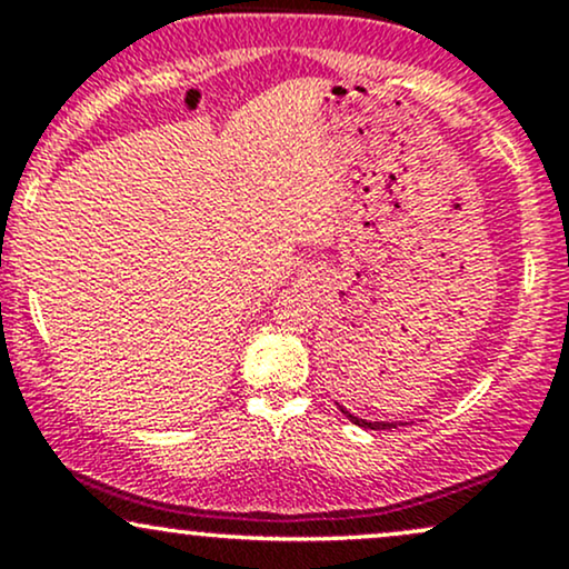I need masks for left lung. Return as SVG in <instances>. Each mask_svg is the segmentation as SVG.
<instances>
[{
	"label": "left lung",
	"mask_w": 569,
	"mask_h": 569,
	"mask_svg": "<svg viewBox=\"0 0 569 569\" xmlns=\"http://www.w3.org/2000/svg\"><path fill=\"white\" fill-rule=\"evenodd\" d=\"M339 409H342V407H339ZM342 415L348 417L352 426H358V428H367V430H390V428H396V422H369V420H361V417L350 415V411H345V409H342Z\"/></svg>",
	"instance_id": "left-lung-1"
}]
</instances>
